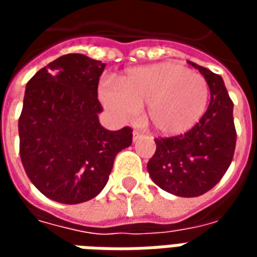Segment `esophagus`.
Returning a JSON list of instances; mask_svg holds the SVG:
<instances>
[{
	"instance_id": "obj_1",
	"label": "esophagus",
	"mask_w": 257,
	"mask_h": 257,
	"mask_svg": "<svg viewBox=\"0 0 257 257\" xmlns=\"http://www.w3.org/2000/svg\"><path fill=\"white\" fill-rule=\"evenodd\" d=\"M143 136V134L142 132H139V131H134V142H136L138 139H140Z\"/></svg>"
}]
</instances>
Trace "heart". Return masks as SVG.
I'll list each match as a JSON object with an SVG mask.
<instances>
[{
	"label": "heart",
	"mask_w": 257,
	"mask_h": 257,
	"mask_svg": "<svg viewBox=\"0 0 257 257\" xmlns=\"http://www.w3.org/2000/svg\"><path fill=\"white\" fill-rule=\"evenodd\" d=\"M103 104L119 118L134 117L147 106L146 119L161 135H180L205 114L209 86L199 73L175 63L134 68L121 75L117 88L103 85Z\"/></svg>",
	"instance_id": "b5f03b06"
}]
</instances>
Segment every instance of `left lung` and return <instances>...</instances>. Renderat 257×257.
I'll return each mask as SVG.
<instances>
[{
  "mask_svg": "<svg viewBox=\"0 0 257 257\" xmlns=\"http://www.w3.org/2000/svg\"><path fill=\"white\" fill-rule=\"evenodd\" d=\"M190 64L208 82L209 106L189 132L154 139L156 153L147 164L153 182L178 197H198L215 187L231 164L237 142L234 104L223 78L202 66Z\"/></svg>",
  "mask_w": 257,
  "mask_h": 257,
  "instance_id": "1",
  "label": "left lung"
}]
</instances>
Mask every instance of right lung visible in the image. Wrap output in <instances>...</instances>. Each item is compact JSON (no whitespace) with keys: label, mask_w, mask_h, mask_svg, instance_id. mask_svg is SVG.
Listing matches in <instances>:
<instances>
[{"label":"right lung","mask_w":257,"mask_h":257,"mask_svg":"<svg viewBox=\"0 0 257 257\" xmlns=\"http://www.w3.org/2000/svg\"><path fill=\"white\" fill-rule=\"evenodd\" d=\"M106 63L81 53L60 56L27 82L19 117V151L31 183L62 204H81L104 189L132 129L107 131L97 85Z\"/></svg>","instance_id":"obj_1"}]
</instances>
